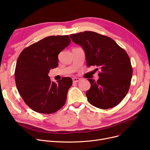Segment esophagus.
Here are the masks:
<instances>
[{"label": "esophagus", "instance_id": "esophagus-1", "mask_svg": "<svg viewBox=\"0 0 150 150\" xmlns=\"http://www.w3.org/2000/svg\"><path fill=\"white\" fill-rule=\"evenodd\" d=\"M72 80H73V82L74 83H76V82H79L80 81L81 79L80 78H77V77H74L72 78Z\"/></svg>", "mask_w": 150, "mask_h": 150}]
</instances>
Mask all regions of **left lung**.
<instances>
[{"instance_id":"8db88e82","label":"left lung","mask_w":150,"mask_h":150,"mask_svg":"<svg viewBox=\"0 0 150 150\" xmlns=\"http://www.w3.org/2000/svg\"><path fill=\"white\" fill-rule=\"evenodd\" d=\"M70 37L84 50L87 66H96L100 70L97 81L88 79L91 83L86 93L88 101L103 109L119 105L129 91L132 75L127 53L112 38L93 31L72 34Z\"/></svg>"}]
</instances>
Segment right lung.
<instances>
[{"label":"right lung","mask_w":150,"mask_h":150,"mask_svg":"<svg viewBox=\"0 0 150 150\" xmlns=\"http://www.w3.org/2000/svg\"><path fill=\"white\" fill-rule=\"evenodd\" d=\"M69 36H50L23 49L16 66L14 76L18 91L25 103L33 111L49 114L64 105L70 77H62L57 83L48 74L58 65V54L67 47Z\"/></svg>","instance_id":"add662e5"}]
</instances>
